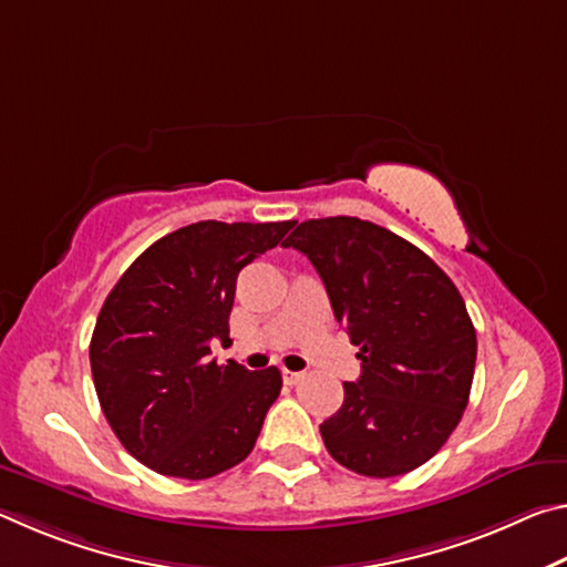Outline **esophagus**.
<instances>
[{
	"instance_id": "obj_1",
	"label": "esophagus",
	"mask_w": 567,
	"mask_h": 567,
	"mask_svg": "<svg viewBox=\"0 0 567 567\" xmlns=\"http://www.w3.org/2000/svg\"><path fill=\"white\" fill-rule=\"evenodd\" d=\"M282 380H285V385H297V382L305 380V372H295V370L282 368Z\"/></svg>"
}]
</instances>
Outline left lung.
<instances>
[{"label":"left lung","instance_id":"8db88e82","mask_svg":"<svg viewBox=\"0 0 567 567\" xmlns=\"http://www.w3.org/2000/svg\"><path fill=\"white\" fill-rule=\"evenodd\" d=\"M322 277L362 372L320 425L352 473L395 477L427 463L467 408L477 338L453 280L390 229L358 217L300 223L282 243Z\"/></svg>","mask_w":567,"mask_h":567}]
</instances>
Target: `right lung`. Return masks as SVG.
Masks as SVG:
<instances>
[{"mask_svg":"<svg viewBox=\"0 0 567 567\" xmlns=\"http://www.w3.org/2000/svg\"><path fill=\"white\" fill-rule=\"evenodd\" d=\"M290 227L217 219L179 227L112 287L90 342L92 380L114 435L142 465L205 480L252 453L282 375L217 364L209 342L229 340L239 270Z\"/></svg>","mask_w":567,"mask_h":567,"instance_id":"add662e5","label":"right lung"}]
</instances>
